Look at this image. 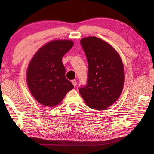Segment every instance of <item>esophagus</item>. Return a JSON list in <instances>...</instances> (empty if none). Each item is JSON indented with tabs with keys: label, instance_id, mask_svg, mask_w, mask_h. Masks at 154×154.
Listing matches in <instances>:
<instances>
[{
	"label": "esophagus",
	"instance_id": "esophagus-1",
	"mask_svg": "<svg viewBox=\"0 0 154 154\" xmlns=\"http://www.w3.org/2000/svg\"><path fill=\"white\" fill-rule=\"evenodd\" d=\"M71 82H72V83H73V85H74V87L76 86V85H77V81H76V80H75V79H74V80L72 81Z\"/></svg>",
	"mask_w": 154,
	"mask_h": 154
}]
</instances>
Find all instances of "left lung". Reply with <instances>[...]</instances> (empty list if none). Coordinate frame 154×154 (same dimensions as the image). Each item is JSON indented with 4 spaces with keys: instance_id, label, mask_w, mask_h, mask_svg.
<instances>
[{
    "instance_id": "1",
    "label": "left lung",
    "mask_w": 154,
    "mask_h": 154,
    "mask_svg": "<svg viewBox=\"0 0 154 154\" xmlns=\"http://www.w3.org/2000/svg\"><path fill=\"white\" fill-rule=\"evenodd\" d=\"M81 44L89 66L87 84L79 89L87 106L103 110L119 99L124 84L120 55L108 42L95 36L83 38Z\"/></svg>"
}]
</instances>
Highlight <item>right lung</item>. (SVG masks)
<instances>
[{"label":"right lung","instance_id":"obj_1","mask_svg":"<svg viewBox=\"0 0 154 154\" xmlns=\"http://www.w3.org/2000/svg\"><path fill=\"white\" fill-rule=\"evenodd\" d=\"M69 40H54L39 49L32 57L26 71L29 91L39 103L47 107L58 105L73 89L65 78L62 57L73 46Z\"/></svg>","mask_w":154,"mask_h":154}]
</instances>
